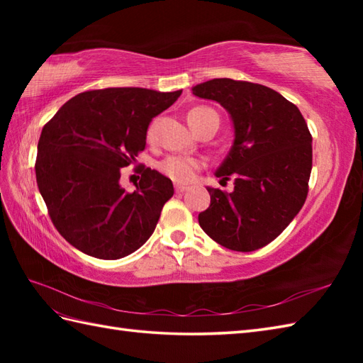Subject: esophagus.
<instances>
[{"label":"esophagus","mask_w":363,"mask_h":363,"mask_svg":"<svg viewBox=\"0 0 363 363\" xmlns=\"http://www.w3.org/2000/svg\"><path fill=\"white\" fill-rule=\"evenodd\" d=\"M174 190L177 191V194H184V191H187V187H184V186H174Z\"/></svg>","instance_id":"1"}]
</instances>
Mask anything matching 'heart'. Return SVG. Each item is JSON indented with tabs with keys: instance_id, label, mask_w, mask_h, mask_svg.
<instances>
[{
	"instance_id": "obj_1",
	"label": "heart",
	"mask_w": 363,
	"mask_h": 363,
	"mask_svg": "<svg viewBox=\"0 0 363 363\" xmlns=\"http://www.w3.org/2000/svg\"><path fill=\"white\" fill-rule=\"evenodd\" d=\"M206 111L209 109H206V107H195V109H191L189 112L187 121L190 128L195 126L199 115L204 113ZM199 167H201V164H199L198 160L184 157V156H168L159 164L160 173L165 174L168 179H172L173 182H177V184H189L194 181Z\"/></svg>"
}]
</instances>
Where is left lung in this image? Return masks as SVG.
<instances>
[{
    "label": "left lung",
    "instance_id": "left-lung-1",
    "mask_svg": "<svg viewBox=\"0 0 363 363\" xmlns=\"http://www.w3.org/2000/svg\"><path fill=\"white\" fill-rule=\"evenodd\" d=\"M217 101L233 121L234 140L215 172L234 177V190L206 187L211 206L198 215L212 240L233 251H256L296 217L307 196L312 137L299 109L260 84L228 78L191 87Z\"/></svg>",
    "mask_w": 363,
    "mask_h": 363
}]
</instances>
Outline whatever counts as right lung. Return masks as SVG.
I'll use <instances>...</instances> for the list:
<instances>
[{
  "label": "right lung",
  "mask_w": 363,
  "mask_h": 363,
  "mask_svg": "<svg viewBox=\"0 0 363 363\" xmlns=\"http://www.w3.org/2000/svg\"><path fill=\"white\" fill-rule=\"evenodd\" d=\"M182 90L138 87L90 90L73 96L42 129L35 177L52 225L87 256H129L156 229L173 182L151 168L133 194L120 186L121 168L145 150L154 117Z\"/></svg>",
  "instance_id": "1"
}]
</instances>
